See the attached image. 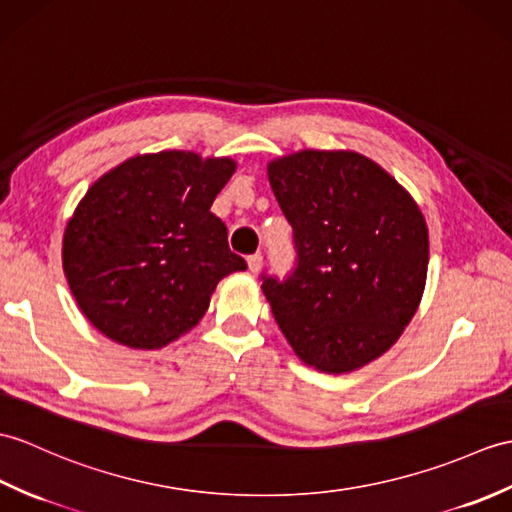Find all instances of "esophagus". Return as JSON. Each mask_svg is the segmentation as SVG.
<instances>
[{
	"label": "esophagus",
	"mask_w": 512,
	"mask_h": 512,
	"mask_svg": "<svg viewBox=\"0 0 512 512\" xmlns=\"http://www.w3.org/2000/svg\"><path fill=\"white\" fill-rule=\"evenodd\" d=\"M246 261H248V270L257 272V270H261V264H264V257H261L259 253H255V255H248Z\"/></svg>",
	"instance_id": "34e87169"
}]
</instances>
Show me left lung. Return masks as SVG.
<instances>
[{
	"label": "left lung",
	"instance_id": "8db88e82",
	"mask_svg": "<svg viewBox=\"0 0 512 512\" xmlns=\"http://www.w3.org/2000/svg\"><path fill=\"white\" fill-rule=\"evenodd\" d=\"M294 231L296 266L261 290L299 358L349 373L386 353L425 290L423 213L384 168L351 150H301L268 163Z\"/></svg>",
	"mask_w": 512,
	"mask_h": 512
}]
</instances>
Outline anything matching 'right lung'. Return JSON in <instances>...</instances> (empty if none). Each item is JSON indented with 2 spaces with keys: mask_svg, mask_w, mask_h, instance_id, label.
I'll list each match as a JSON object with an SVG mask.
<instances>
[{
  "mask_svg": "<svg viewBox=\"0 0 512 512\" xmlns=\"http://www.w3.org/2000/svg\"><path fill=\"white\" fill-rule=\"evenodd\" d=\"M233 159L139 154L98 178L63 237V268L89 323L133 349H161L205 316L220 279L244 270L209 211Z\"/></svg>",
  "mask_w": 512,
  "mask_h": 512,
  "instance_id": "obj_1",
  "label": "right lung"
}]
</instances>
